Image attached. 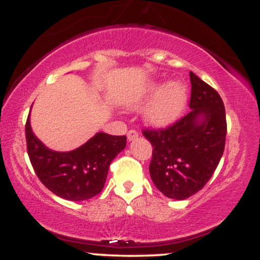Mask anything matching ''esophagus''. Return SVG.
Masks as SVG:
<instances>
[{
	"mask_svg": "<svg viewBox=\"0 0 260 260\" xmlns=\"http://www.w3.org/2000/svg\"><path fill=\"white\" fill-rule=\"evenodd\" d=\"M138 132H137V131H134V129H131L129 132L127 133V138H128V140H129V142H133V140H136L137 138H138Z\"/></svg>",
	"mask_w": 260,
	"mask_h": 260,
	"instance_id": "34e87169",
	"label": "esophagus"
}]
</instances>
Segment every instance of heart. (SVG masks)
I'll return each instance as SVG.
<instances>
[{"instance_id":"heart-1","label":"heart","mask_w":260,"mask_h":260,"mask_svg":"<svg viewBox=\"0 0 260 260\" xmlns=\"http://www.w3.org/2000/svg\"><path fill=\"white\" fill-rule=\"evenodd\" d=\"M187 100V85L182 80H148L128 98L126 104L137 109L150 101L144 111L145 122L154 128H168L181 117Z\"/></svg>"}]
</instances>
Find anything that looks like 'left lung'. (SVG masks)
Here are the masks:
<instances>
[{"mask_svg": "<svg viewBox=\"0 0 260 260\" xmlns=\"http://www.w3.org/2000/svg\"><path fill=\"white\" fill-rule=\"evenodd\" d=\"M190 111L168 129H145L153 145L149 172L168 198L183 201L210 180L223 154L226 139L225 106L210 85L189 72Z\"/></svg>", "mask_w": 260, "mask_h": 260, "instance_id": "obj_1", "label": "left lung"}]
</instances>
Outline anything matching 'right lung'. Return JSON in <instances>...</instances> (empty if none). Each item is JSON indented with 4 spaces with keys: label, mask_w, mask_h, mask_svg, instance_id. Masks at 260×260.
I'll list each match as a JSON object with an SVG mask.
<instances>
[{
    "label": "right lung",
    "mask_w": 260,
    "mask_h": 260,
    "mask_svg": "<svg viewBox=\"0 0 260 260\" xmlns=\"http://www.w3.org/2000/svg\"><path fill=\"white\" fill-rule=\"evenodd\" d=\"M25 138L29 159L39 180L53 194L73 202L99 194L110 164L126 148L127 142L124 136L99 132L74 150H52L32 132L30 113L25 124Z\"/></svg>",
    "instance_id": "add662e5"
}]
</instances>
